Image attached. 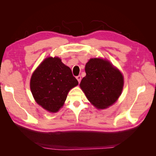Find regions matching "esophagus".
Instances as JSON below:
<instances>
[{"mask_svg": "<svg viewBox=\"0 0 156 156\" xmlns=\"http://www.w3.org/2000/svg\"><path fill=\"white\" fill-rule=\"evenodd\" d=\"M76 78L77 79V81H79V83L81 82V75H78V76H77Z\"/></svg>", "mask_w": 156, "mask_h": 156, "instance_id": "obj_1", "label": "esophagus"}]
</instances>
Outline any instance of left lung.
Wrapping results in <instances>:
<instances>
[{
  "label": "left lung",
  "mask_w": 156,
  "mask_h": 156,
  "mask_svg": "<svg viewBox=\"0 0 156 156\" xmlns=\"http://www.w3.org/2000/svg\"><path fill=\"white\" fill-rule=\"evenodd\" d=\"M86 76L80 87L88 100L98 108H105L119 98L124 85L120 71L101 58L90 59L85 66Z\"/></svg>",
  "instance_id": "left-lung-1"
}]
</instances>
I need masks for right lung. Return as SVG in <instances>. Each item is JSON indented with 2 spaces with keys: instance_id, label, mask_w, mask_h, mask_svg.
Returning <instances> with one entry per match:
<instances>
[{
  "instance_id": "add662e5",
  "label": "right lung",
  "mask_w": 156,
  "mask_h": 156,
  "mask_svg": "<svg viewBox=\"0 0 156 156\" xmlns=\"http://www.w3.org/2000/svg\"><path fill=\"white\" fill-rule=\"evenodd\" d=\"M77 84L69 67L58 57H49L33 73L30 86L37 104L51 112H56L64 105L69 90Z\"/></svg>"
}]
</instances>
